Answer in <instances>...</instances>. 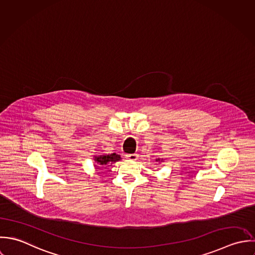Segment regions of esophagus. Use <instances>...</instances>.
I'll return each instance as SVG.
<instances>
[{"instance_id": "34e87169", "label": "esophagus", "mask_w": 255, "mask_h": 255, "mask_svg": "<svg viewBox=\"0 0 255 255\" xmlns=\"http://www.w3.org/2000/svg\"><path fill=\"white\" fill-rule=\"evenodd\" d=\"M126 157L130 160H136L138 158V154L137 153H128V154H126Z\"/></svg>"}]
</instances>
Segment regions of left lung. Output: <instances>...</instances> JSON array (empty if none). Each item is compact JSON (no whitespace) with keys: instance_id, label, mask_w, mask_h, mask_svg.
I'll return each mask as SVG.
<instances>
[{"instance_id":"obj_1","label":"left lung","mask_w":255,"mask_h":255,"mask_svg":"<svg viewBox=\"0 0 255 255\" xmlns=\"http://www.w3.org/2000/svg\"><path fill=\"white\" fill-rule=\"evenodd\" d=\"M156 160H157V159H156Z\"/></svg>"}]
</instances>
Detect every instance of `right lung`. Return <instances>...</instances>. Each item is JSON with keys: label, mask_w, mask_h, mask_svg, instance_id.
I'll return each mask as SVG.
<instances>
[{"label": "right lung", "mask_w": 255, "mask_h": 255, "mask_svg": "<svg viewBox=\"0 0 255 255\" xmlns=\"http://www.w3.org/2000/svg\"><path fill=\"white\" fill-rule=\"evenodd\" d=\"M120 159V155L116 153H111V154H105V155H100V156H95V160L98 161V163L102 165H106L109 164L110 162H115Z\"/></svg>", "instance_id": "add662e5"}]
</instances>
